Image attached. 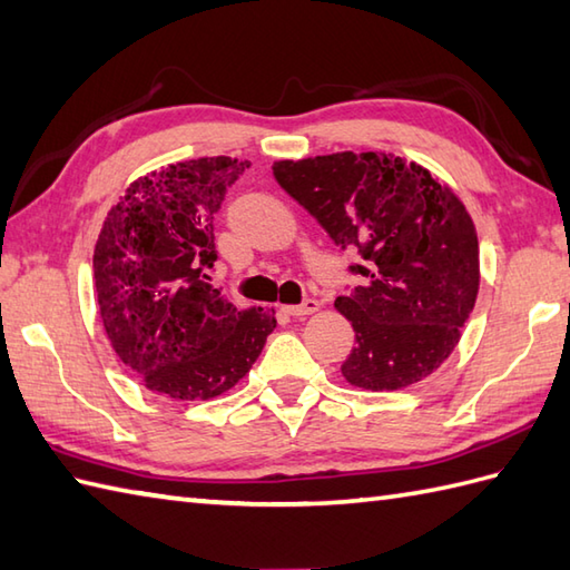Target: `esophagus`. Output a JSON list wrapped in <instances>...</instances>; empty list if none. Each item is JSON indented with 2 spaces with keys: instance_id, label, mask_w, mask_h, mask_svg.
Returning <instances> with one entry per match:
<instances>
[{
  "instance_id": "obj_1",
  "label": "esophagus",
  "mask_w": 570,
  "mask_h": 570,
  "mask_svg": "<svg viewBox=\"0 0 570 570\" xmlns=\"http://www.w3.org/2000/svg\"><path fill=\"white\" fill-rule=\"evenodd\" d=\"M283 312L289 314V316L314 314V312H318V302H316V299H307V302H302V304H285Z\"/></svg>"
}]
</instances>
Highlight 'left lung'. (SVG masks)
<instances>
[{
    "instance_id": "1",
    "label": "left lung",
    "mask_w": 570,
    "mask_h": 570,
    "mask_svg": "<svg viewBox=\"0 0 570 570\" xmlns=\"http://www.w3.org/2000/svg\"><path fill=\"white\" fill-rule=\"evenodd\" d=\"M273 176L316 217L363 283L336 299L355 331L345 382L396 392L456 348L479 295L476 227L456 193L421 164L384 151H336L273 164Z\"/></svg>"
}]
</instances>
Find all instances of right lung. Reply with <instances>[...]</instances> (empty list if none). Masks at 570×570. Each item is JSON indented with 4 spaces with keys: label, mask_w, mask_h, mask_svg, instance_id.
<instances>
[{
    "label": "right lung",
    "mask_w": 570,
    "mask_h": 570,
    "mask_svg": "<svg viewBox=\"0 0 570 570\" xmlns=\"http://www.w3.org/2000/svg\"><path fill=\"white\" fill-rule=\"evenodd\" d=\"M248 161L200 157L161 166L125 188L94 246L106 336L149 392L207 401L252 370L275 309H237L207 281L213 219Z\"/></svg>",
    "instance_id": "right-lung-1"
}]
</instances>
